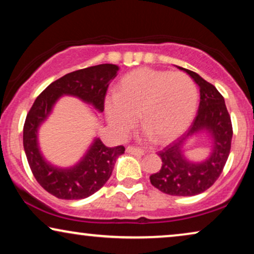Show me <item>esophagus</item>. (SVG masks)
<instances>
[{"label":"esophagus","instance_id":"1","mask_svg":"<svg viewBox=\"0 0 254 254\" xmlns=\"http://www.w3.org/2000/svg\"><path fill=\"white\" fill-rule=\"evenodd\" d=\"M127 151L129 152V154L137 155V156H142V155H144V151L142 150V149L137 148V147H134V145H128V147H127Z\"/></svg>","mask_w":254,"mask_h":254}]
</instances>
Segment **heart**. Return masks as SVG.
Instances as JSON below:
<instances>
[{
  "label": "heart",
  "instance_id": "heart-1",
  "mask_svg": "<svg viewBox=\"0 0 254 254\" xmlns=\"http://www.w3.org/2000/svg\"><path fill=\"white\" fill-rule=\"evenodd\" d=\"M197 90L184 72L141 68L121 79L119 91L105 99L106 117L117 133L126 134L140 114L157 141L171 140L192 121Z\"/></svg>",
  "mask_w": 254,
  "mask_h": 254
}]
</instances>
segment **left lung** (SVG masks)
<instances>
[{
    "label": "left lung",
    "mask_w": 254,
    "mask_h": 254,
    "mask_svg": "<svg viewBox=\"0 0 254 254\" xmlns=\"http://www.w3.org/2000/svg\"><path fill=\"white\" fill-rule=\"evenodd\" d=\"M186 71L200 88V104L196 116L182 136L158 151L162 168L150 176L152 186L176 196H192L204 192L221 176L231 149L232 124L224 98L209 82L189 69ZM200 130H207L213 137V152L202 163L187 161L182 155L183 143Z\"/></svg>",
    "instance_id": "1"
}]
</instances>
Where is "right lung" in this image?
<instances>
[{"mask_svg": "<svg viewBox=\"0 0 254 254\" xmlns=\"http://www.w3.org/2000/svg\"><path fill=\"white\" fill-rule=\"evenodd\" d=\"M118 70V65L104 64L69 72L51 83L37 97L27 113L23 128L27 162L40 186L59 199H84L102 189L112 175L117 158L124 154L125 147L109 148L96 138L77 165L70 169H58L45 161L40 154L37 141L38 128L62 95L78 97L103 112L107 88Z\"/></svg>", "mask_w": 254, "mask_h": 254, "instance_id": "right-lung-1", "label": "right lung"}]
</instances>
